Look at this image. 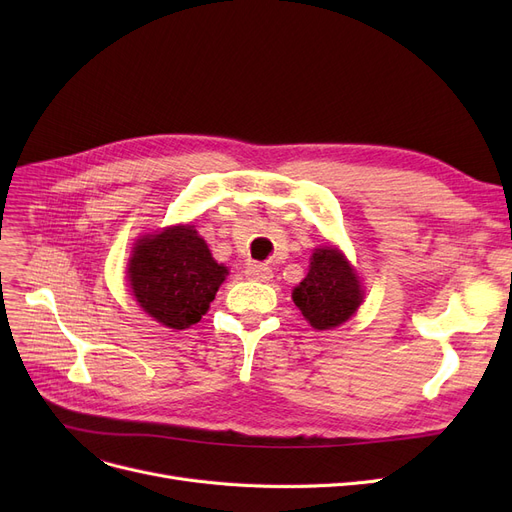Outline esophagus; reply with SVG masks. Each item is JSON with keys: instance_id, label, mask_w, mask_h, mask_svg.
I'll use <instances>...</instances> for the list:
<instances>
[{"instance_id": "34e87169", "label": "esophagus", "mask_w": 512, "mask_h": 512, "mask_svg": "<svg viewBox=\"0 0 512 512\" xmlns=\"http://www.w3.org/2000/svg\"><path fill=\"white\" fill-rule=\"evenodd\" d=\"M245 274L249 280H255V282H270L274 278L272 267L261 265V263H249Z\"/></svg>"}]
</instances>
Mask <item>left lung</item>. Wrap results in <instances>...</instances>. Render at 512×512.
<instances>
[{
  "instance_id": "obj_1",
  "label": "left lung",
  "mask_w": 512,
  "mask_h": 512,
  "mask_svg": "<svg viewBox=\"0 0 512 512\" xmlns=\"http://www.w3.org/2000/svg\"><path fill=\"white\" fill-rule=\"evenodd\" d=\"M292 301L315 330H332L357 313L363 290L336 247H319L311 255L309 274L292 290Z\"/></svg>"
}]
</instances>
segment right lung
I'll return each mask as SVG.
<instances>
[{"label":"right lung","mask_w":512,"mask_h":512,"mask_svg":"<svg viewBox=\"0 0 512 512\" xmlns=\"http://www.w3.org/2000/svg\"><path fill=\"white\" fill-rule=\"evenodd\" d=\"M228 270L211 257L195 226H170L137 240L128 282L141 309L161 326L186 330L207 313Z\"/></svg>","instance_id":"1"}]
</instances>
